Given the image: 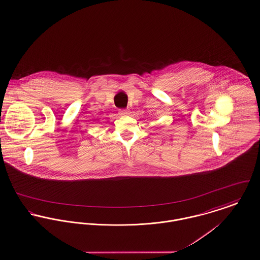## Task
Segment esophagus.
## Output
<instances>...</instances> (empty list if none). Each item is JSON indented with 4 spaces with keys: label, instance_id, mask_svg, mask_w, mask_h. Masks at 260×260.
I'll use <instances>...</instances> for the list:
<instances>
[{
    "label": "esophagus",
    "instance_id": "esophagus-1",
    "mask_svg": "<svg viewBox=\"0 0 260 260\" xmlns=\"http://www.w3.org/2000/svg\"><path fill=\"white\" fill-rule=\"evenodd\" d=\"M128 110L127 109H119V115H122V116H125L128 114Z\"/></svg>",
    "mask_w": 260,
    "mask_h": 260
}]
</instances>
